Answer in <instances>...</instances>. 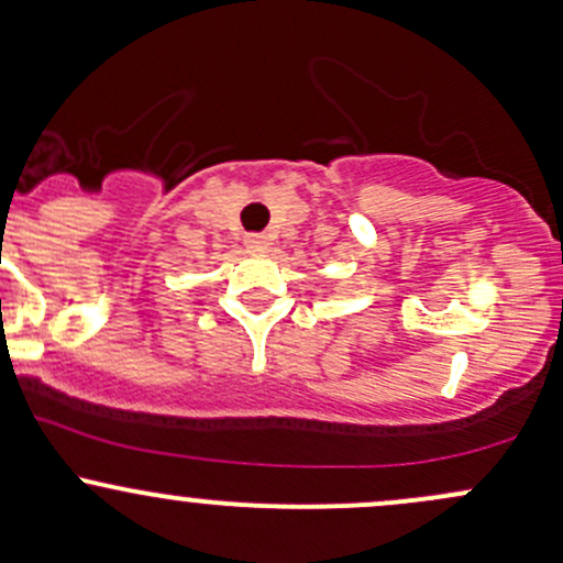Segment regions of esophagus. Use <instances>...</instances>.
I'll return each instance as SVG.
<instances>
[{
    "label": "esophagus",
    "instance_id": "1",
    "mask_svg": "<svg viewBox=\"0 0 563 563\" xmlns=\"http://www.w3.org/2000/svg\"><path fill=\"white\" fill-rule=\"evenodd\" d=\"M244 246H246V252H255V255H260V252L268 250V239H265L263 233H250L244 239Z\"/></svg>",
    "mask_w": 563,
    "mask_h": 563
}]
</instances>
